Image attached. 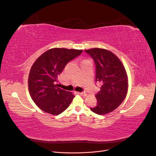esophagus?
Returning <instances> with one entry per match:
<instances>
[{
	"instance_id": "esophagus-1",
	"label": "esophagus",
	"mask_w": 156,
	"mask_h": 156,
	"mask_svg": "<svg viewBox=\"0 0 156 156\" xmlns=\"http://www.w3.org/2000/svg\"><path fill=\"white\" fill-rule=\"evenodd\" d=\"M79 94H80V95L83 96H87V94L85 92H79Z\"/></svg>"
}]
</instances>
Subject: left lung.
<instances>
[{"label": "left lung", "mask_w": 156, "mask_h": 156, "mask_svg": "<svg viewBox=\"0 0 156 156\" xmlns=\"http://www.w3.org/2000/svg\"><path fill=\"white\" fill-rule=\"evenodd\" d=\"M96 64V82L101 83L96 95L97 105L90 108L96 114L104 115L119 107L128 89L127 75L124 65L111 51L100 48L84 50Z\"/></svg>", "instance_id": "obj_1"}]
</instances>
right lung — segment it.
<instances>
[{"label":"right lung","mask_w":156,"mask_h":156,"mask_svg":"<svg viewBox=\"0 0 156 156\" xmlns=\"http://www.w3.org/2000/svg\"><path fill=\"white\" fill-rule=\"evenodd\" d=\"M82 52L77 49H51L33 64L29 76V90L32 100L40 109L58 115L69 107L75 96L58 88L56 83L66 65Z\"/></svg>","instance_id":"1"}]
</instances>
